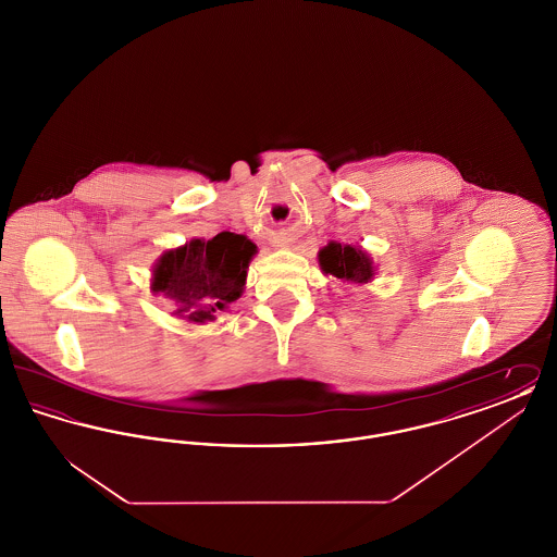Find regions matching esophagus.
<instances>
[{
	"label": "esophagus",
	"instance_id": "1",
	"mask_svg": "<svg viewBox=\"0 0 557 557\" xmlns=\"http://www.w3.org/2000/svg\"><path fill=\"white\" fill-rule=\"evenodd\" d=\"M277 246H282V248H286V246H288V244H286V242H284V239H282V242H277Z\"/></svg>",
	"mask_w": 557,
	"mask_h": 557
}]
</instances>
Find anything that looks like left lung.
<instances>
[{
    "mask_svg": "<svg viewBox=\"0 0 557 557\" xmlns=\"http://www.w3.org/2000/svg\"><path fill=\"white\" fill-rule=\"evenodd\" d=\"M319 267L325 275L348 284H368L375 273L366 250L341 242H330L319 250Z\"/></svg>",
    "mask_w": 557,
    "mask_h": 557,
    "instance_id": "8db88e82",
    "label": "left lung"
}]
</instances>
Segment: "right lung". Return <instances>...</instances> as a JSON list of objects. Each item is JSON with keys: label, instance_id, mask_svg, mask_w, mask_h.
Instances as JSON below:
<instances>
[{"label": "right lung", "instance_id": "right-lung-1", "mask_svg": "<svg viewBox=\"0 0 557 557\" xmlns=\"http://www.w3.org/2000/svg\"><path fill=\"white\" fill-rule=\"evenodd\" d=\"M255 255L257 246L232 232L211 239H189L160 257L150 288L173 300L175 318L191 323L214 321L242 296Z\"/></svg>", "mask_w": 557, "mask_h": 557}]
</instances>
